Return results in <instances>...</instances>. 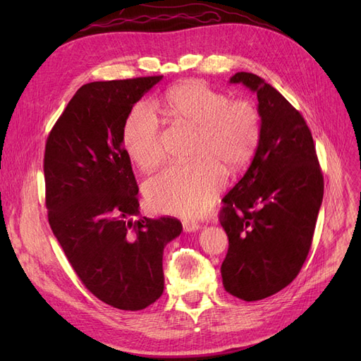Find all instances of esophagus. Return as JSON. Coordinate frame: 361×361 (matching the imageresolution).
I'll return each mask as SVG.
<instances>
[{
    "mask_svg": "<svg viewBox=\"0 0 361 361\" xmlns=\"http://www.w3.org/2000/svg\"><path fill=\"white\" fill-rule=\"evenodd\" d=\"M182 226H183V231L188 232V233L199 231V228H200V224L197 221H194V220H183Z\"/></svg>",
    "mask_w": 361,
    "mask_h": 361,
    "instance_id": "1",
    "label": "esophagus"
}]
</instances>
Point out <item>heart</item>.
<instances>
[{"label":"heart","mask_w":361,"mask_h":361,"mask_svg":"<svg viewBox=\"0 0 361 361\" xmlns=\"http://www.w3.org/2000/svg\"><path fill=\"white\" fill-rule=\"evenodd\" d=\"M164 108L178 125L195 130L191 158L171 166L146 183L152 209L179 216H199L226 180L224 169L236 171L253 157L260 138L257 108L247 99H228L202 81H182L164 96ZM122 143L141 170L157 169L164 159L161 126L154 108L138 104L125 120Z\"/></svg>","instance_id":"heart-1"}]
</instances>
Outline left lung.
Listing matches in <instances>:
<instances>
[{
    "mask_svg": "<svg viewBox=\"0 0 361 361\" xmlns=\"http://www.w3.org/2000/svg\"><path fill=\"white\" fill-rule=\"evenodd\" d=\"M257 94L260 138L244 176L228 191L220 223L228 238L224 289L244 301L264 300L298 276L309 255L324 195V178L302 116L274 87L235 73Z\"/></svg>",
    "mask_w": 361,
    "mask_h": 361,
    "instance_id": "1",
    "label": "left lung"
}]
</instances>
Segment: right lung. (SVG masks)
I'll return each mask as SVG.
<instances>
[{"label": "right lung", "instance_id": "1", "mask_svg": "<svg viewBox=\"0 0 361 361\" xmlns=\"http://www.w3.org/2000/svg\"><path fill=\"white\" fill-rule=\"evenodd\" d=\"M162 76L96 81L73 94L47 140L48 220L82 285L120 310L164 292L162 255L178 218H140L138 185L122 143L133 106Z\"/></svg>", "mask_w": 361, "mask_h": 361}]
</instances>
